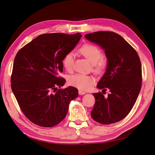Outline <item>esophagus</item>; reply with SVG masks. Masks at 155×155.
<instances>
[{
    "instance_id": "1",
    "label": "esophagus",
    "mask_w": 155,
    "mask_h": 155,
    "mask_svg": "<svg viewBox=\"0 0 155 155\" xmlns=\"http://www.w3.org/2000/svg\"><path fill=\"white\" fill-rule=\"evenodd\" d=\"M86 92H84V91H79V95H84L85 94Z\"/></svg>"
}]
</instances>
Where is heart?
Listing matches in <instances>:
<instances>
[{"label": "heart", "mask_w": 155, "mask_h": 155, "mask_svg": "<svg viewBox=\"0 0 155 155\" xmlns=\"http://www.w3.org/2000/svg\"><path fill=\"white\" fill-rule=\"evenodd\" d=\"M79 53L87 59L92 63V70L97 74L105 71L107 66V60L103 56L101 50L97 46L92 44H85L79 50ZM63 64L68 71L72 69L74 64V55L68 53L63 59ZM95 82V79L91 75L76 74L70 76L68 83L81 91H87L90 89Z\"/></svg>", "instance_id": "1"}]
</instances>
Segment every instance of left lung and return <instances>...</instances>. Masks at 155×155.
<instances>
[{"label":"left lung","mask_w":155,"mask_h":155,"mask_svg":"<svg viewBox=\"0 0 155 155\" xmlns=\"http://www.w3.org/2000/svg\"><path fill=\"white\" fill-rule=\"evenodd\" d=\"M85 38L105 50L107 58L106 72L97 83L103 91L109 90L107 97L101 92L93 94L95 104L91 112L97 122L109 125L129 114L142 87L141 62L136 50L122 37L112 31H96Z\"/></svg>","instance_id":"left-lung-1"}]
</instances>
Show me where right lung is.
I'll return each mask as SVG.
<instances>
[{
  "instance_id": "add662e5",
  "label": "right lung",
  "mask_w": 155,
  "mask_h": 155,
  "mask_svg": "<svg viewBox=\"0 0 155 155\" xmlns=\"http://www.w3.org/2000/svg\"><path fill=\"white\" fill-rule=\"evenodd\" d=\"M79 33L39 35L18 50L14 59L11 87L22 113L32 123L51 127L66 116L70 102L78 96L74 87L59 88L63 59L78 43Z\"/></svg>"
}]
</instances>
